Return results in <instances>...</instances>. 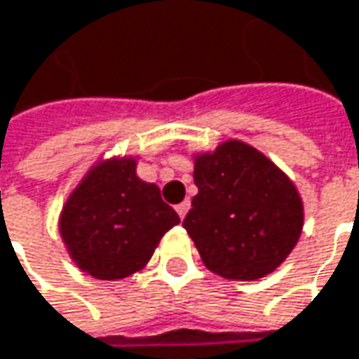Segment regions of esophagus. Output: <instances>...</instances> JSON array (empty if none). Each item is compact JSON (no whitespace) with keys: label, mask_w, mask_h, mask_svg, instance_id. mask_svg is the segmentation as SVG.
<instances>
[{"label":"esophagus","mask_w":359,"mask_h":359,"mask_svg":"<svg viewBox=\"0 0 359 359\" xmlns=\"http://www.w3.org/2000/svg\"><path fill=\"white\" fill-rule=\"evenodd\" d=\"M175 210H177L180 219H184V217H186V212L190 210V202L184 201V202H182V204H177V206H175Z\"/></svg>","instance_id":"obj_1"}]
</instances>
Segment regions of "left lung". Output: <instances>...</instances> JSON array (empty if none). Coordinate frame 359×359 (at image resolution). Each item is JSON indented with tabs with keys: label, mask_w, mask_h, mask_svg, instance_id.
<instances>
[{
	"label": "left lung",
	"mask_w": 359,
	"mask_h": 359,
	"mask_svg": "<svg viewBox=\"0 0 359 359\" xmlns=\"http://www.w3.org/2000/svg\"><path fill=\"white\" fill-rule=\"evenodd\" d=\"M194 184L198 194L184 227L208 271L254 281L290 256L302 233L304 204L271 158L227 140L194 157Z\"/></svg>",
	"instance_id": "left-lung-1"
}]
</instances>
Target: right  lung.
<instances>
[{
  "instance_id": "add662e5",
  "label": "right lung",
  "mask_w": 359,
  "mask_h": 359,
  "mask_svg": "<svg viewBox=\"0 0 359 359\" xmlns=\"http://www.w3.org/2000/svg\"><path fill=\"white\" fill-rule=\"evenodd\" d=\"M177 223L158 186L136 175V158L121 157L90 167L64 204L60 233L80 271L115 281L144 269Z\"/></svg>"
}]
</instances>
